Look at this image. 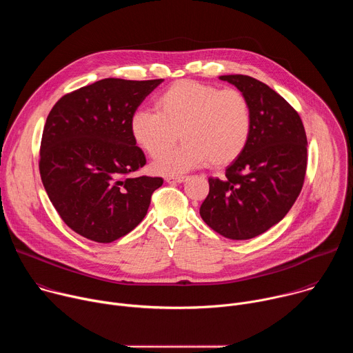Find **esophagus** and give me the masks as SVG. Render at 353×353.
I'll list each match as a JSON object with an SVG mask.
<instances>
[{"label":"esophagus","instance_id":"34e87169","mask_svg":"<svg viewBox=\"0 0 353 353\" xmlns=\"http://www.w3.org/2000/svg\"><path fill=\"white\" fill-rule=\"evenodd\" d=\"M188 177L187 176H179V177H166V181L169 184H176V183H184L187 181Z\"/></svg>","mask_w":353,"mask_h":353}]
</instances>
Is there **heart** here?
<instances>
[{"mask_svg":"<svg viewBox=\"0 0 353 353\" xmlns=\"http://www.w3.org/2000/svg\"><path fill=\"white\" fill-rule=\"evenodd\" d=\"M157 112L138 110L130 130L134 141L150 158H158L181 136L186 142L159 158L152 169L174 176L210 162L222 168L234 162L251 134V109L236 89L195 81L172 83L157 97Z\"/></svg>","mask_w":353,"mask_h":353,"instance_id":"b5f03b06","label":"heart"}]
</instances>
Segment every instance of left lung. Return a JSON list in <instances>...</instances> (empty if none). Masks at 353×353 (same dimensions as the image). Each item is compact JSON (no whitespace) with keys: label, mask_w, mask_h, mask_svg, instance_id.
<instances>
[{"label":"left lung","mask_w":353,"mask_h":353,"mask_svg":"<svg viewBox=\"0 0 353 353\" xmlns=\"http://www.w3.org/2000/svg\"><path fill=\"white\" fill-rule=\"evenodd\" d=\"M248 100L251 134L225 179L210 177L199 208L204 222L232 240L253 239L285 218L303 187L307 138L297 112L268 85L247 75H222Z\"/></svg>","instance_id":"obj_1"}]
</instances>
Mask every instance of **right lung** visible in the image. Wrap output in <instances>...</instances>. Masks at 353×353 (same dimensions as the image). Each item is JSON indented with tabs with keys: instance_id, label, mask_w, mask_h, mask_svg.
Listing matches in <instances>:
<instances>
[{
	"instance_id": "1",
	"label": "right lung",
	"mask_w": 353,
	"mask_h": 353,
	"mask_svg": "<svg viewBox=\"0 0 353 353\" xmlns=\"http://www.w3.org/2000/svg\"><path fill=\"white\" fill-rule=\"evenodd\" d=\"M163 79L106 78L63 96L47 116L40 177L61 219L78 234L112 243L146 215L161 177L131 176L146 159L130 121Z\"/></svg>"
}]
</instances>
